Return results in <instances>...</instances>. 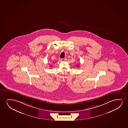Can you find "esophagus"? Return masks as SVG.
Returning a JSON list of instances; mask_svg holds the SVG:
<instances>
[{
  "label": "esophagus",
  "instance_id": "34e87169",
  "mask_svg": "<svg viewBox=\"0 0 128 128\" xmlns=\"http://www.w3.org/2000/svg\"><path fill=\"white\" fill-rule=\"evenodd\" d=\"M61 61H65V60H66V58H62Z\"/></svg>",
  "mask_w": 128,
  "mask_h": 128
}]
</instances>
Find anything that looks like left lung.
<instances>
[{
    "label": "left lung",
    "mask_w": 128,
    "mask_h": 128,
    "mask_svg": "<svg viewBox=\"0 0 128 128\" xmlns=\"http://www.w3.org/2000/svg\"><path fill=\"white\" fill-rule=\"evenodd\" d=\"M78 66H79V65H78Z\"/></svg>",
    "instance_id": "left-lung-1"
}]
</instances>
